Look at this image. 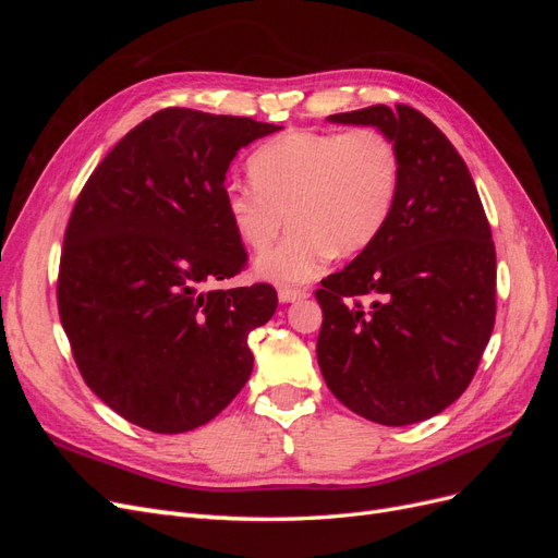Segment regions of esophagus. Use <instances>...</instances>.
<instances>
[{
    "instance_id": "1",
    "label": "esophagus",
    "mask_w": 558,
    "mask_h": 558,
    "mask_svg": "<svg viewBox=\"0 0 558 558\" xmlns=\"http://www.w3.org/2000/svg\"><path fill=\"white\" fill-rule=\"evenodd\" d=\"M305 298H310L307 289H279V300L286 302V305H289V302L305 300Z\"/></svg>"
}]
</instances>
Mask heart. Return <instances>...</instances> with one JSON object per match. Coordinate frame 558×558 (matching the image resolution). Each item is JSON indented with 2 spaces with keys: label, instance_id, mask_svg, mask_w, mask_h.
Returning a JSON list of instances; mask_svg holds the SVG:
<instances>
[{
  "label": "heart",
  "instance_id": "b5f03b06",
  "mask_svg": "<svg viewBox=\"0 0 558 558\" xmlns=\"http://www.w3.org/2000/svg\"><path fill=\"white\" fill-rule=\"evenodd\" d=\"M251 181H228L223 209L238 240L265 251L289 214L291 232L256 260L277 286L307 283L332 256H359L391 221L402 183L396 144L375 128L293 130L248 158Z\"/></svg>",
  "mask_w": 558,
  "mask_h": 558
}]
</instances>
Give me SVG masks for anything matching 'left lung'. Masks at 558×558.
<instances>
[{
    "label": "left lung",
    "mask_w": 558,
    "mask_h": 558,
    "mask_svg": "<svg viewBox=\"0 0 558 558\" xmlns=\"http://www.w3.org/2000/svg\"><path fill=\"white\" fill-rule=\"evenodd\" d=\"M328 121L384 132L402 183L375 244L316 291L320 375L351 412L384 426L416 424L461 398L492 337V228L468 165L421 111L377 105Z\"/></svg>",
    "instance_id": "left-lung-1"
}]
</instances>
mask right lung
Segmentation results:
<instances>
[{
    "label": "right lung",
    "mask_w": 558,
    "mask_h": 558,
    "mask_svg": "<svg viewBox=\"0 0 558 558\" xmlns=\"http://www.w3.org/2000/svg\"><path fill=\"white\" fill-rule=\"evenodd\" d=\"M281 130L170 107L118 142L64 232L58 310L90 391L130 424L185 433L251 377L248 332L277 310L269 283L207 291L246 265L223 209L238 150Z\"/></svg>",
    "instance_id": "right-lung-1"
}]
</instances>
